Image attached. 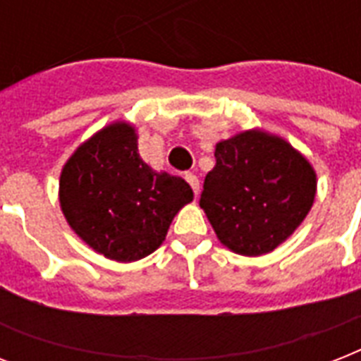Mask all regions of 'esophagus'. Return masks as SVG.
<instances>
[{
    "instance_id": "34e87169",
    "label": "esophagus",
    "mask_w": 361,
    "mask_h": 361,
    "mask_svg": "<svg viewBox=\"0 0 361 361\" xmlns=\"http://www.w3.org/2000/svg\"><path fill=\"white\" fill-rule=\"evenodd\" d=\"M185 180H187V183L191 185L192 192H195V195H197V197H198V192H200V181H198L197 176L189 172V174H185Z\"/></svg>"
}]
</instances>
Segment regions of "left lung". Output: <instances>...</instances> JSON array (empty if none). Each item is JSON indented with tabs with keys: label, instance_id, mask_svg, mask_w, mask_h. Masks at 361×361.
I'll return each instance as SVG.
<instances>
[{
	"label": "left lung",
	"instance_id": "1",
	"mask_svg": "<svg viewBox=\"0 0 361 361\" xmlns=\"http://www.w3.org/2000/svg\"><path fill=\"white\" fill-rule=\"evenodd\" d=\"M317 174L286 140L252 129L215 146L200 208L219 241L245 257L281 245L313 206Z\"/></svg>",
	"mask_w": 361,
	"mask_h": 361
}]
</instances>
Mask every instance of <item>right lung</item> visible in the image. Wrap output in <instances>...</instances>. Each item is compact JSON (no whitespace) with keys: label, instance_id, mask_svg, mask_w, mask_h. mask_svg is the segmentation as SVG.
I'll list each match as a JSON object with an SVG mask.
<instances>
[{"label":"right lung","instance_id":"add662e5","mask_svg":"<svg viewBox=\"0 0 361 361\" xmlns=\"http://www.w3.org/2000/svg\"><path fill=\"white\" fill-rule=\"evenodd\" d=\"M191 200L185 180L142 161L135 127L125 121L84 142L59 178V204L71 228L93 251L118 262L152 255Z\"/></svg>","mask_w":361,"mask_h":361}]
</instances>
